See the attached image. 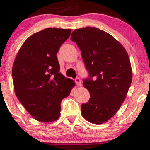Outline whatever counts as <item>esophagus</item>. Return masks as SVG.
Returning <instances> with one entry per match:
<instances>
[{"label": "esophagus", "instance_id": "34e87169", "mask_svg": "<svg viewBox=\"0 0 150 150\" xmlns=\"http://www.w3.org/2000/svg\"><path fill=\"white\" fill-rule=\"evenodd\" d=\"M75 82L76 83V84L79 86H82V82H81V80H80V79H79V78H77V79H75Z\"/></svg>", "mask_w": 150, "mask_h": 150}]
</instances>
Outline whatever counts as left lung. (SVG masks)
<instances>
[{"label": "left lung", "mask_w": 150, "mask_h": 150, "mask_svg": "<svg viewBox=\"0 0 150 150\" xmlns=\"http://www.w3.org/2000/svg\"><path fill=\"white\" fill-rule=\"evenodd\" d=\"M70 39L81 51L91 77L84 80L91 98L82 104V115L91 123L103 124L116 114L131 86L133 72L129 55L116 38L96 28L76 29Z\"/></svg>", "instance_id": "left-lung-1"}]
</instances>
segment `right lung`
<instances>
[{
  "label": "right lung",
  "mask_w": 150,
  "mask_h": 150,
  "mask_svg": "<svg viewBox=\"0 0 150 150\" xmlns=\"http://www.w3.org/2000/svg\"><path fill=\"white\" fill-rule=\"evenodd\" d=\"M71 29L49 28L36 32L21 45L12 69L17 99L36 120L51 122L60 116L61 102L75 82L59 72L57 53Z\"/></svg>",
  "instance_id": "obj_1"
}]
</instances>
